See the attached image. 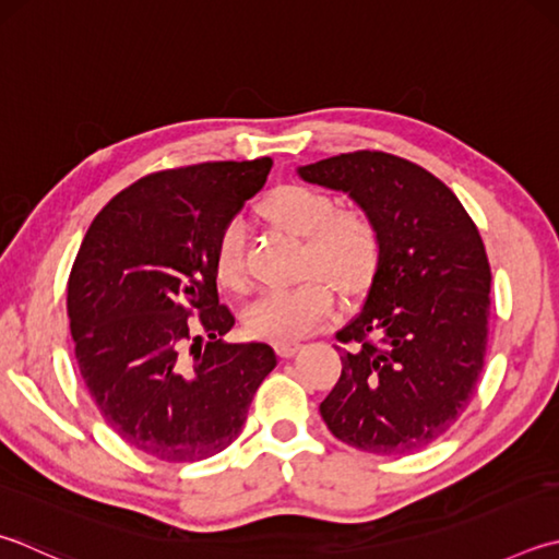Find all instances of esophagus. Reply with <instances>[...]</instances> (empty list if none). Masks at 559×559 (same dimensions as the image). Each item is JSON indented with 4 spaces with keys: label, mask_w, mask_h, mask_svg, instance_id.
I'll return each mask as SVG.
<instances>
[{
    "label": "esophagus",
    "mask_w": 559,
    "mask_h": 559,
    "mask_svg": "<svg viewBox=\"0 0 559 559\" xmlns=\"http://www.w3.org/2000/svg\"><path fill=\"white\" fill-rule=\"evenodd\" d=\"M300 347H302V344L300 342H278L276 344V352L281 354V357H296V354L300 352Z\"/></svg>",
    "instance_id": "esophagus-1"
}]
</instances>
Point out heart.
<instances>
[{
    "label": "heart",
    "instance_id": "obj_1",
    "mask_svg": "<svg viewBox=\"0 0 559 559\" xmlns=\"http://www.w3.org/2000/svg\"><path fill=\"white\" fill-rule=\"evenodd\" d=\"M259 215L273 229L302 239L300 273L308 276L290 290L269 293L245 312L247 330L259 340L293 342L318 330L334 308V293L354 300L377 283L385 241L379 222L361 207H340L337 198L320 188L286 182L261 200ZM245 241L237 222L219 229L212 269L219 286L247 290Z\"/></svg>",
    "mask_w": 559,
    "mask_h": 559
}]
</instances>
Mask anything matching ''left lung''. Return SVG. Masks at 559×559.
Here are the masks:
<instances>
[{"mask_svg":"<svg viewBox=\"0 0 559 559\" xmlns=\"http://www.w3.org/2000/svg\"><path fill=\"white\" fill-rule=\"evenodd\" d=\"M379 222L385 257L364 308L337 332L342 373L320 415L371 454H411L469 405L489 344L491 266L474 219L418 164L354 151L298 168Z\"/></svg>","mask_w":559,"mask_h":559,"instance_id":"obj_1","label":"left lung"}]
</instances>
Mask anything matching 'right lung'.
Masks as SVG:
<instances>
[{
	"label": "right lung",
	"instance_id": "obj_1",
	"mask_svg": "<svg viewBox=\"0 0 559 559\" xmlns=\"http://www.w3.org/2000/svg\"><path fill=\"white\" fill-rule=\"evenodd\" d=\"M271 166L215 160L139 178L97 212L70 269V334L90 399L121 440L156 460L200 462L229 448L276 367L269 344L225 342L235 314L212 269L219 229Z\"/></svg>",
	"mask_w": 559,
	"mask_h": 559
}]
</instances>
